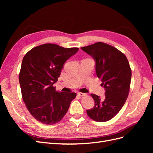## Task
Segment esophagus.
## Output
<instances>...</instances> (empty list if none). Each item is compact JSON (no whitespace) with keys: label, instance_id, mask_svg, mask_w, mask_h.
<instances>
[{"label":"esophagus","instance_id":"1","mask_svg":"<svg viewBox=\"0 0 153 153\" xmlns=\"http://www.w3.org/2000/svg\"><path fill=\"white\" fill-rule=\"evenodd\" d=\"M78 95L79 96H86V94L83 93V92H78Z\"/></svg>","mask_w":153,"mask_h":153}]
</instances>
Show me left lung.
Returning a JSON list of instances; mask_svg holds the SVG:
<instances>
[{"label":"left lung","instance_id":"obj_1","mask_svg":"<svg viewBox=\"0 0 153 153\" xmlns=\"http://www.w3.org/2000/svg\"><path fill=\"white\" fill-rule=\"evenodd\" d=\"M81 49L93 58L97 76L102 81L105 98L92 94L94 106L87 110L91 119L97 122H106L119 112L128 96L131 70L125 55L115 47L101 42Z\"/></svg>","mask_w":153,"mask_h":153}]
</instances>
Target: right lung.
<instances>
[{
    "instance_id": "1",
    "label": "right lung",
    "mask_w": 153,
    "mask_h": 153,
    "mask_svg": "<svg viewBox=\"0 0 153 153\" xmlns=\"http://www.w3.org/2000/svg\"><path fill=\"white\" fill-rule=\"evenodd\" d=\"M78 50L47 43L31 49L23 59L19 74L22 98L37 121L52 125L67 113L76 94L58 92L53 85L58 80L64 64Z\"/></svg>"
}]
</instances>
